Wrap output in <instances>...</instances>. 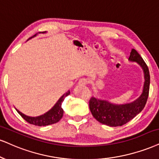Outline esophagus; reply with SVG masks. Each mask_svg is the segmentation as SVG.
<instances>
[{
  "instance_id": "34e87169",
  "label": "esophagus",
  "mask_w": 159,
  "mask_h": 159,
  "mask_svg": "<svg viewBox=\"0 0 159 159\" xmlns=\"http://www.w3.org/2000/svg\"><path fill=\"white\" fill-rule=\"evenodd\" d=\"M87 83H88L87 80L85 79V78H83V79H80L79 80V82H78V84H79L80 85H86V84H87Z\"/></svg>"
}]
</instances>
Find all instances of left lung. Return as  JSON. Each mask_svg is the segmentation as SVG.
Here are the masks:
<instances>
[{
    "instance_id": "1",
    "label": "left lung",
    "mask_w": 159,
    "mask_h": 159,
    "mask_svg": "<svg viewBox=\"0 0 159 159\" xmlns=\"http://www.w3.org/2000/svg\"><path fill=\"white\" fill-rule=\"evenodd\" d=\"M129 61L139 65L144 72V82L142 92L136 100L125 104H114L105 99L91 98L90 111L93 116L103 125L117 127L126 124L142 111L147 102L150 89V72L148 66L134 48L131 50Z\"/></svg>"
}]
</instances>
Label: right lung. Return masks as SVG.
<instances>
[{
  "mask_svg": "<svg viewBox=\"0 0 159 159\" xmlns=\"http://www.w3.org/2000/svg\"><path fill=\"white\" fill-rule=\"evenodd\" d=\"M39 33H40H40L45 34V33H46V32ZM37 35H38V33L35 34L34 36L29 38L28 39V40L34 38V37H36ZM69 94L70 91H68L58 99V101L55 103V105H54L49 111H47V112L45 113L44 114L38 116H29L23 114V113L19 111L17 108L15 109H16L17 113H18L19 114L27 121V122H29V124L37 125V126H46V125H52L54 124V123L58 122V121L62 119V116H63V109L62 108V102L64 101V99L66 98V97H67V96Z\"/></svg>",
  "mask_w": 159,
  "mask_h": 159,
  "instance_id": "obj_1",
  "label": "right lung"
}]
</instances>
